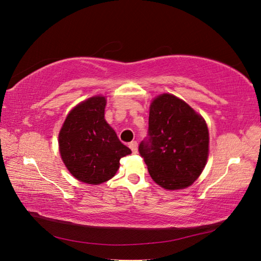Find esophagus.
<instances>
[{
  "instance_id": "esophagus-1",
  "label": "esophagus",
  "mask_w": 261,
  "mask_h": 261,
  "mask_svg": "<svg viewBox=\"0 0 261 261\" xmlns=\"http://www.w3.org/2000/svg\"><path fill=\"white\" fill-rule=\"evenodd\" d=\"M129 147L130 149L132 150V153H137L138 151V144H137V141H131V143L129 144Z\"/></svg>"
}]
</instances>
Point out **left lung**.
I'll return each instance as SVG.
<instances>
[{
    "mask_svg": "<svg viewBox=\"0 0 261 261\" xmlns=\"http://www.w3.org/2000/svg\"><path fill=\"white\" fill-rule=\"evenodd\" d=\"M151 179L165 189L195 181L209 156V130L200 114L170 93L150 103L148 137L139 145Z\"/></svg>",
    "mask_w": 261,
    "mask_h": 261,
    "instance_id": "8db88e82",
    "label": "left lung"
}]
</instances>
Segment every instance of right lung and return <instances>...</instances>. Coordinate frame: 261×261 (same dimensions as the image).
I'll list each match as a JSON object with an SVG mask.
<instances>
[{
  "label": "right lung",
  "mask_w": 261,
  "mask_h": 261,
  "mask_svg": "<svg viewBox=\"0 0 261 261\" xmlns=\"http://www.w3.org/2000/svg\"><path fill=\"white\" fill-rule=\"evenodd\" d=\"M105 106L102 96L80 102L69 112L59 132V151L66 168L89 185L114 177L120 160L131 153L106 122Z\"/></svg>",
  "instance_id": "add662e5"
}]
</instances>
